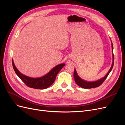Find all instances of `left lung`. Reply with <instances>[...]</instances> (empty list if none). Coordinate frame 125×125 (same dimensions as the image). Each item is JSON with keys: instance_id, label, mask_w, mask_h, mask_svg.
Returning <instances> with one entry per match:
<instances>
[{"instance_id": "8db88e82", "label": "left lung", "mask_w": 125, "mask_h": 125, "mask_svg": "<svg viewBox=\"0 0 125 125\" xmlns=\"http://www.w3.org/2000/svg\"><path fill=\"white\" fill-rule=\"evenodd\" d=\"M111 44H112L113 62H112V66L111 67V68L109 69V71H108V73H106V74L104 77L99 79V80H97L96 81H85L83 80V79H81L80 77H79L77 73L76 69H74V71L73 73V77L74 78V81L78 85L84 89H91V88H96V87H98L100 85H101L102 84V83H103L105 79H106V78L107 77L108 74H109V73H110V72L111 71L113 68V66H114V54H113V45L112 41H111Z\"/></svg>"}]
</instances>
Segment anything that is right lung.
Instances as JSON below:
<instances>
[{
	"label": "right lung",
	"mask_w": 125,
	"mask_h": 125,
	"mask_svg": "<svg viewBox=\"0 0 125 125\" xmlns=\"http://www.w3.org/2000/svg\"><path fill=\"white\" fill-rule=\"evenodd\" d=\"M65 65V63L59 64L43 76L39 78H32L26 76L21 73L15 66L12 59L13 68L17 75L28 86L36 89H45L50 87L54 82L57 75Z\"/></svg>",
	"instance_id": "1"
}]
</instances>
